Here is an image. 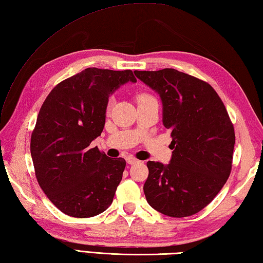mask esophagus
<instances>
[{
	"mask_svg": "<svg viewBox=\"0 0 263 263\" xmlns=\"http://www.w3.org/2000/svg\"><path fill=\"white\" fill-rule=\"evenodd\" d=\"M126 162L129 163V164H134V163H137V162H139V160L138 159H136V158L134 157H132V156H127L126 158Z\"/></svg>",
	"mask_w": 263,
	"mask_h": 263,
	"instance_id": "esophagus-1",
	"label": "esophagus"
}]
</instances>
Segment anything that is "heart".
Listing matches in <instances>:
<instances>
[{"instance_id":"b5f03b06","label":"heart","mask_w":263,"mask_h":263,"mask_svg":"<svg viewBox=\"0 0 263 263\" xmlns=\"http://www.w3.org/2000/svg\"><path fill=\"white\" fill-rule=\"evenodd\" d=\"M150 99H154V97L148 94H140L138 96V101H144V100H150Z\"/></svg>"}]
</instances>
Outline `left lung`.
I'll return each instance as SVG.
<instances>
[{"mask_svg": "<svg viewBox=\"0 0 263 263\" xmlns=\"http://www.w3.org/2000/svg\"><path fill=\"white\" fill-rule=\"evenodd\" d=\"M134 74L159 94L162 123L173 138L168 164L146 162V201L170 217L196 214L231 174L235 133L227 108L209 83L185 72L164 68Z\"/></svg>", "mask_w": 263, "mask_h": 263, "instance_id": "8db88e82", "label": "left lung"}]
</instances>
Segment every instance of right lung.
<instances>
[{
    "mask_svg": "<svg viewBox=\"0 0 263 263\" xmlns=\"http://www.w3.org/2000/svg\"><path fill=\"white\" fill-rule=\"evenodd\" d=\"M132 70L86 68L49 93L31 134L30 151L39 186L66 215L86 218L112 204L125 168L90 143L104 129L109 94Z\"/></svg>",
    "mask_w": 263,
    "mask_h": 263,
    "instance_id": "obj_1",
    "label": "right lung"
}]
</instances>
